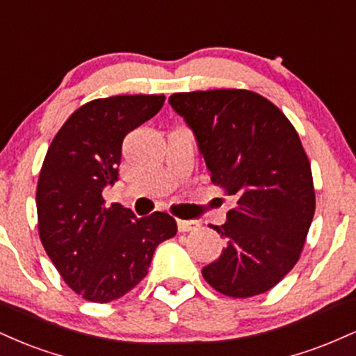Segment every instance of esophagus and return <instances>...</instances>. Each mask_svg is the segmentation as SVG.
Masks as SVG:
<instances>
[{"instance_id": "1", "label": "esophagus", "mask_w": 356, "mask_h": 356, "mask_svg": "<svg viewBox=\"0 0 356 356\" xmlns=\"http://www.w3.org/2000/svg\"><path fill=\"white\" fill-rule=\"evenodd\" d=\"M197 226H199V222L194 219H177V229L181 232L194 231Z\"/></svg>"}]
</instances>
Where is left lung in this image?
Here are the masks:
<instances>
[{"mask_svg":"<svg viewBox=\"0 0 356 356\" xmlns=\"http://www.w3.org/2000/svg\"><path fill=\"white\" fill-rule=\"evenodd\" d=\"M170 107L194 134L211 181L238 199L218 259L202 268L216 291L266 293L298 263L314 216L312 167L295 127L249 90L174 93Z\"/></svg>","mask_w":356,"mask_h":356,"instance_id":"left-lung-1","label":"left lung"}]
</instances>
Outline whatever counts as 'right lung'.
Masks as SVG:
<instances>
[{
    "label": "right lung",
    "mask_w": 356,
    "mask_h": 356,
    "mask_svg": "<svg viewBox=\"0 0 356 356\" xmlns=\"http://www.w3.org/2000/svg\"><path fill=\"white\" fill-rule=\"evenodd\" d=\"M164 95L92 100L53 138L36 189L44 251L75 293L93 303L118 300L144 280L155 248L174 238L167 212L136 218L120 204L105 207L102 192L118 181L122 142L150 120Z\"/></svg>",
    "instance_id": "1"
}]
</instances>
